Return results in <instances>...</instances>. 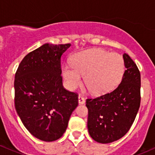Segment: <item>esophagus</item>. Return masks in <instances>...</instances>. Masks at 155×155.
Here are the masks:
<instances>
[{"label": "esophagus", "instance_id": "esophagus-1", "mask_svg": "<svg viewBox=\"0 0 155 155\" xmlns=\"http://www.w3.org/2000/svg\"><path fill=\"white\" fill-rule=\"evenodd\" d=\"M78 102H79V104H80V105H83V104H85V102H86V100H85L84 98H82L81 95H79V97H78Z\"/></svg>", "mask_w": 155, "mask_h": 155}]
</instances>
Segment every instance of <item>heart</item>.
<instances>
[{"label": "heart", "mask_w": 155, "mask_h": 155, "mask_svg": "<svg viewBox=\"0 0 155 155\" xmlns=\"http://www.w3.org/2000/svg\"><path fill=\"white\" fill-rule=\"evenodd\" d=\"M125 68V61L120 54L94 48L76 53L73 58V64L64 63L62 75L69 90L76 89L84 76L85 84L91 92L102 95L112 90L119 83Z\"/></svg>", "instance_id": "heart-1"}]
</instances>
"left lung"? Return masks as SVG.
I'll use <instances>...</instances> for the list:
<instances>
[{
  "instance_id": "obj_1",
  "label": "left lung",
  "mask_w": 155,
  "mask_h": 155,
  "mask_svg": "<svg viewBox=\"0 0 155 155\" xmlns=\"http://www.w3.org/2000/svg\"><path fill=\"white\" fill-rule=\"evenodd\" d=\"M125 71L118 87L95 99H88L87 127L93 140L102 144L117 141L134 122L141 102V75L129 56L123 54Z\"/></svg>"
}]
</instances>
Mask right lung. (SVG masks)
<instances>
[{"instance_id":"add662e5","label":"right lung","mask_w":155,"mask_h":155,"mask_svg":"<svg viewBox=\"0 0 155 155\" xmlns=\"http://www.w3.org/2000/svg\"><path fill=\"white\" fill-rule=\"evenodd\" d=\"M71 46L45 43L22 60L14 79L15 108L35 138L53 141L63 136L78 105V95L63 86L61 56Z\"/></svg>"}]
</instances>
